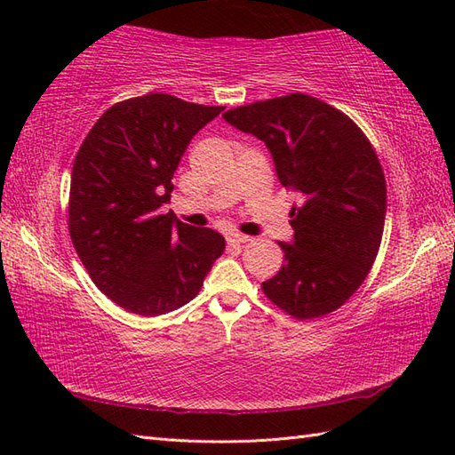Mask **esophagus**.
I'll list each match as a JSON object with an SVG mask.
<instances>
[{"mask_svg":"<svg viewBox=\"0 0 455 455\" xmlns=\"http://www.w3.org/2000/svg\"><path fill=\"white\" fill-rule=\"evenodd\" d=\"M227 240H228V244H236V246H240V244H246V243H250V240H252V236H246V235H240V233H233V235H228V236H227Z\"/></svg>","mask_w":455,"mask_h":455,"instance_id":"1","label":"esophagus"}]
</instances>
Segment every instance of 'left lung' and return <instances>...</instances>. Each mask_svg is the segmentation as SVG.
Returning a JSON list of instances; mask_svg holds the SVG:
<instances>
[{"instance_id": "1", "label": "left lung", "mask_w": 455, "mask_h": 455, "mask_svg": "<svg viewBox=\"0 0 455 455\" xmlns=\"http://www.w3.org/2000/svg\"><path fill=\"white\" fill-rule=\"evenodd\" d=\"M227 123L272 152L282 186L301 203L289 212L293 243L264 295L299 321L324 316L350 299L379 252L387 188L379 158L357 124L305 93L228 109Z\"/></svg>"}]
</instances>
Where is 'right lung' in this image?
<instances>
[{
  "label": "right lung",
  "instance_id": "right-lung-1",
  "mask_svg": "<svg viewBox=\"0 0 455 455\" xmlns=\"http://www.w3.org/2000/svg\"><path fill=\"white\" fill-rule=\"evenodd\" d=\"M222 111L168 93L115 103L76 154L68 228L84 267L124 311L158 316L189 303L225 238L162 215L189 140Z\"/></svg>",
  "mask_w": 455,
  "mask_h": 455
}]
</instances>
